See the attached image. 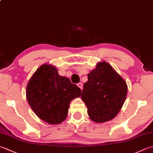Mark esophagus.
Listing matches in <instances>:
<instances>
[{
	"mask_svg": "<svg viewBox=\"0 0 153 153\" xmlns=\"http://www.w3.org/2000/svg\"><path fill=\"white\" fill-rule=\"evenodd\" d=\"M77 86H78L79 88L81 89H83V83H77Z\"/></svg>",
	"mask_w": 153,
	"mask_h": 153,
	"instance_id": "1",
	"label": "esophagus"
}]
</instances>
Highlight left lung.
Here are the masks:
<instances>
[{"instance_id": "8db88e82", "label": "left lung", "mask_w": 153, "mask_h": 153, "mask_svg": "<svg viewBox=\"0 0 153 153\" xmlns=\"http://www.w3.org/2000/svg\"><path fill=\"white\" fill-rule=\"evenodd\" d=\"M127 93L124 79L108 63L102 62L88 74V81L84 83L81 97L89 118L95 122L102 123L118 114Z\"/></svg>"}]
</instances>
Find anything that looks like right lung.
Returning a JSON list of instances; mask_svg holds the SVG:
<instances>
[{"label": "right lung", "mask_w": 153, "mask_h": 153, "mask_svg": "<svg viewBox=\"0 0 153 153\" xmlns=\"http://www.w3.org/2000/svg\"><path fill=\"white\" fill-rule=\"evenodd\" d=\"M82 90L70 79L59 76L56 68L43 64L29 81L26 97L29 105L39 118L50 124L66 119L70 103L79 97Z\"/></svg>", "instance_id": "right-lung-1"}]
</instances>
